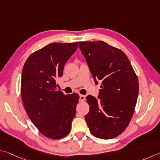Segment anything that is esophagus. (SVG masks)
<instances>
[{
  "label": "esophagus",
  "instance_id": "esophagus-1",
  "mask_svg": "<svg viewBox=\"0 0 160 160\" xmlns=\"http://www.w3.org/2000/svg\"><path fill=\"white\" fill-rule=\"evenodd\" d=\"M85 100H86L85 96H83V95H80V96H79V100H80V101L83 102V101H84Z\"/></svg>",
  "mask_w": 160,
  "mask_h": 160
}]
</instances>
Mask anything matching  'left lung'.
Listing matches in <instances>:
<instances>
[{
  "instance_id": "8db88e82",
  "label": "left lung",
  "mask_w": 160,
  "mask_h": 160,
  "mask_svg": "<svg viewBox=\"0 0 160 160\" xmlns=\"http://www.w3.org/2000/svg\"><path fill=\"white\" fill-rule=\"evenodd\" d=\"M78 45L93 78L102 81L100 100L91 95L86 97L90 110L86 122L92 135L114 138L127 128L133 117L138 96V77L122 50L102 41Z\"/></svg>"
}]
</instances>
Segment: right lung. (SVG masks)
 <instances>
[{
	"mask_svg": "<svg viewBox=\"0 0 160 160\" xmlns=\"http://www.w3.org/2000/svg\"><path fill=\"white\" fill-rule=\"evenodd\" d=\"M78 46L77 42L52 43L33 52L22 69L21 96L31 121L41 134L55 140L68 135L79 96L64 95L56 80Z\"/></svg>",
	"mask_w": 160,
	"mask_h": 160,
	"instance_id": "right-lung-1",
	"label": "right lung"
}]
</instances>
